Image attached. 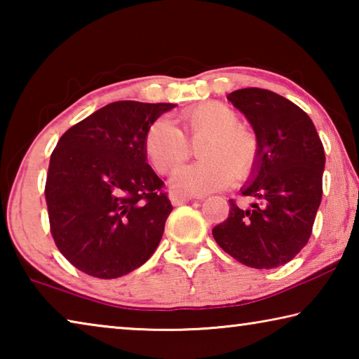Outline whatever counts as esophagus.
Wrapping results in <instances>:
<instances>
[{"instance_id":"34e87169","label":"esophagus","mask_w":359,"mask_h":359,"mask_svg":"<svg viewBox=\"0 0 359 359\" xmlns=\"http://www.w3.org/2000/svg\"><path fill=\"white\" fill-rule=\"evenodd\" d=\"M169 199H171L172 201V204H184V203H188V201H191V196L190 194H187V193H182V191H171L169 193Z\"/></svg>"}]
</instances>
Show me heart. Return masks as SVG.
I'll return each mask as SVG.
<instances>
[{
    "instance_id": "1",
    "label": "heart",
    "mask_w": 359,
    "mask_h": 359,
    "mask_svg": "<svg viewBox=\"0 0 359 359\" xmlns=\"http://www.w3.org/2000/svg\"><path fill=\"white\" fill-rule=\"evenodd\" d=\"M187 137L199 145L203 161L174 175L172 185L187 193L205 194L228 187L234 179L252 174L259 154V141L239 123V115L222 102H203L179 115ZM166 118L156 120L145 133V155L158 172L169 174L190 155V144Z\"/></svg>"
}]
</instances>
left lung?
Wrapping results in <instances>:
<instances>
[{
  "instance_id": "obj_1",
  "label": "left lung",
  "mask_w": 359,
  "mask_h": 359,
  "mask_svg": "<svg viewBox=\"0 0 359 359\" xmlns=\"http://www.w3.org/2000/svg\"><path fill=\"white\" fill-rule=\"evenodd\" d=\"M228 101L245 115L259 141L257 165L241 188L255 201L212 229L239 263L274 269L293 259L312 234L323 193L325 149L311 117L294 102L263 88H242Z\"/></svg>"
}]
</instances>
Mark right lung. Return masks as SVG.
I'll use <instances>...</instances> for the list:
<instances>
[{
    "label": "right lung",
    "instance_id": "add662e5",
    "mask_svg": "<svg viewBox=\"0 0 359 359\" xmlns=\"http://www.w3.org/2000/svg\"><path fill=\"white\" fill-rule=\"evenodd\" d=\"M172 107L111 102L71 126L52 151L46 182L50 233L85 274H130L160 244L172 205L147 163L144 139Z\"/></svg>",
    "mask_w": 359,
    "mask_h": 359
}]
</instances>
